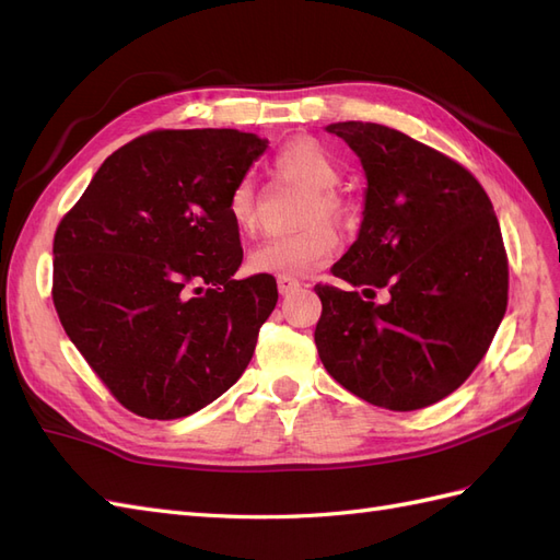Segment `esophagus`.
I'll list each match as a JSON object with an SVG mask.
<instances>
[{"label": "esophagus", "instance_id": "1", "mask_svg": "<svg viewBox=\"0 0 560 560\" xmlns=\"http://www.w3.org/2000/svg\"><path fill=\"white\" fill-rule=\"evenodd\" d=\"M299 287H301V282H299L296 278H287V276H280V278H278V292H280L282 296L296 292Z\"/></svg>", "mask_w": 560, "mask_h": 560}]
</instances>
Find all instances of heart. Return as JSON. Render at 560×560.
<instances>
[{"label": "heart", "mask_w": 560, "mask_h": 560, "mask_svg": "<svg viewBox=\"0 0 560 560\" xmlns=\"http://www.w3.org/2000/svg\"><path fill=\"white\" fill-rule=\"evenodd\" d=\"M273 171L280 179L301 182L313 189V198L303 212L306 222H313L296 231H282L264 238L249 252V268L254 273L299 278L325 266L336 252V233L319 219H336L341 214V200L334 189L341 184L343 171L331 156L327 147L317 140L299 138L287 142L273 159ZM229 217L233 226L249 233L257 226V194L249 177L241 179L229 196Z\"/></svg>", "instance_id": "heart-1"}]
</instances>
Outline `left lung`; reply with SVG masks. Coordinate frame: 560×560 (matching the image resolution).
Returning a JSON list of instances; mask_svg holds the SVG:
<instances>
[{"instance_id":"1","label":"left lung","mask_w":560,"mask_h":560,"mask_svg":"<svg viewBox=\"0 0 560 560\" xmlns=\"http://www.w3.org/2000/svg\"><path fill=\"white\" fill-rule=\"evenodd\" d=\"M358 154V241L331 266L368 298L317 284L319 360L346 389L389 411H416L460 387L506 311L510 268L493 202L460 163L381 124H329Z\"/></svg>"}]
</instances>
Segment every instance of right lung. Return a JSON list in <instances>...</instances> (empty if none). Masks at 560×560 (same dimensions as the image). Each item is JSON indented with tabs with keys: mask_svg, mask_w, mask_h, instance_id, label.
<instances>
[{
	"mask_svg": "<svg viewBox=\"0 0 560 560\" xmlns=\"http://www.w3.org/2000/svg\"><path fill=\"white\" fill-rule=\"evenodd\" d=\"M266 147L231 128L142 135L100 165L62 217L60 325L128 411L191 416L247 369L278 284L233 278L243 247L226 206Z\"/></svg>",
	"mask_w": 560,
	"mask_h": 560,
	"instance_id": "add662e5",
	"label": "right lung"
}]
</instances>
